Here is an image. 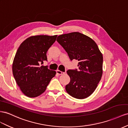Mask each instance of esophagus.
I'll return each mask as SVG.
<instances>
[{
  "instance_id": "esophagus-1",
  "label": "esophagus",
  "mask_w": 128,
  "mask_h": 128,
  "mask_svg": "<svg viewBox=\"0 0 128 128\" xmlns=\"http://www.w3.org/2000/svg\"><path fill=\"white\" fill-rule=\"evenodd\" d=\"M56 72L57 74H58V75H62V74H64V72H61V71H60L59 70H57Z\"/></svg>"
}]
</instances>
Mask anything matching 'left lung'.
Returning a JSON list of instances; mask_svg holds the SVG:
<instances>
[{"label": "left lung", "mask_w": 128, "mask_h": 128, "mask_svg": "<svg viewBox=\"0 0 128 128\" xmlns=\"http://www.w3.org/2000/svg\"><path fill=\"white\" fill-rule=\"evenodd\" d=\"M57 41L67 52L70 59L78 61V70H68L70 81L66 86L72 97L84 99L97 88L103 73V56L97 44L90 38L79 32L58 36Z\"/></svg>", "instance_id": "left-lung-1"}]
</instances>
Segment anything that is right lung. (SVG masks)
<instances>
[{"instance_id":"1","label":"right lung","mask_w":128,"mask_h":128,"mask_svg":"<svg viewBox=\"0 0 128 128\" xmlns=\"http://www.w3.org/2000/svg\"><path fill=\"white\" fill-rule=\"evenodd\" d=\"M57 36H30L16 51L12 64L13 74L21 91L27 97L36 98L42 94L56 73L40 64L47 60V52Z\"/></svg>"}]
</instances>
